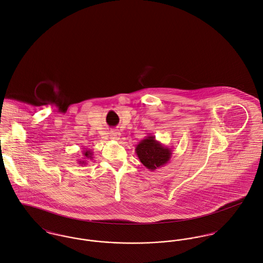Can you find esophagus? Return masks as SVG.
<instances>
[{
    "label": "esophagus",
    "mask_w": 263,
    "mask_h": 263,
    "mask_svg": "<svg viewBox=\"0 0 263 263\" xmlns=\"http://www.w3.org/2000/svg\"><path fill=\"white\" fill-rule=\"evenodd\" d=\"M110 139L114 141H119L120 139V133L118 130H111L110 132Z\"/></svg>",
    "instance_id": "esophagus-1"
}]
</instances>
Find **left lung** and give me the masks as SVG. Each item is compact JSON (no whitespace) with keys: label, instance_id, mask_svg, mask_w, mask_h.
<instances>
[{"label":"left lung","instance_id":"8db88e82","mask_svg":"<svg viewBox=\"0 0 263 263\" xmlns=\"http://www.w3.org/2000/svg\"><path fill=\"white\" fill-rule=\"evenodd\" d=\"M136 154L143 166L151 171L167 165L173 155L172 148L157 141L153 135L146 136L137 144Z\"/></svg>","mask_w":263,"mask_h":263}]
</instances>
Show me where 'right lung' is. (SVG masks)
I'll return each instance as SVG.
<instances>
[{
	"label": "right lung",
	"mask_w": 263,
	"mask_h": 263,
	"mask_svg": "<svg viewBox=\"0 0 263 263\" xmlns=\"http://www.w3.org/2000/svg\"><path fill=\"white\" fill-rule=\"evenodd\" d=\"M92 159H93V152H91L90 149H84L82 152V158H81V160L78 161V164L81 166L87 165L88 161L92 160Z\"/></svg>",
	"instance_id": "1"
}]
</instances>
